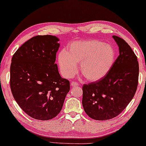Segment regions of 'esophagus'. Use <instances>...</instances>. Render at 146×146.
I'll list each match as a JSON object with an SVG mask.
<instances>
[{
    "label": "esophagus",
    "mask_w": 146,
    "mask_h": 146,
    "mask_svg": "<svg viewBox=\"0 0 146 146\" xmlns=\"http://www.w3.org/2000/svg\"><path fill=\"white\" fill-rule=\"evenodd\" d=\"M71 86H78L79 84H78V83L76 82H72Z\"/></svg>",
    "instance_id": "34e87169"
}]
</instances>
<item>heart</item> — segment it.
Here are the masks:
<instances>
[{
  "instance_id": "heart-1",
  "label": "heart",
  "mask_w": 146,
  "mask_h": 146,
  "mask_svg": "<svg viewBox=\"0 0 146 146\" xmlns=\"http://www.w3.org/2000/svg\"><path fill=\"white\" fill-rule=\"evenodd\" d=\"M115 57V50L111 45L96 40H88L72 43L67 52H60L58 60L65 77L73 76L77 72V64H80V70L84 76L89 81H97L109 72Z\"/></svg>"
}]
</instances>
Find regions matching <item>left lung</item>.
Masks as SVG:
<instances>
[{"mask_svg": "<svg viewBox=\"0 0 146 146\" xmlns=\"http://www.w3.org/2000/svg\"><path fill=\"white\" fill-rule=\"evenodd\" d=\"M119 56L102 78L82 87L85 112L96 120H107L118 115L134 96L138 84L137 56L124 40L113 36Z\"/></svg>", "mask_w": 146, "mask_h": 146, "instance_id": "left-lung-1", "label": "left lung"}]
</instances>
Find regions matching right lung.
Wrapping results in <instances>:
<instances>
[{
	"instance_id": "right-lung-1",
	"label": "right lung",
	"mask_w": 146,
	"mask_h": 146,
	"mask_svg": "<svg viewBox=\"0 0 146 146\" xmlns=\"http://www.w3.org/2000/svg\"><path fill=\"white\" fill-rule=\"evenodd\" d=\"M59 39L36 36L23 44L12 58L10 85L21 109L33 118L48 120L62 108L70 82L55 64Z\"/></svg>"
}]
</instances>
